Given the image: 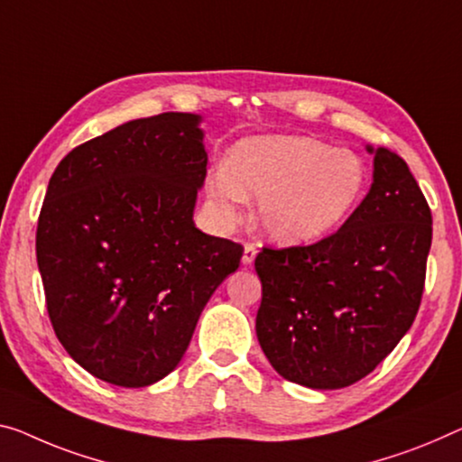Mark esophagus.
<instances>
[{"label":"esophagus","mask_w":462,"mask_h":462,"mask_svg":"<svg viewBox=\"0 0 462 462\" xmlns=\"http://www.w3.org/2000/svg\"><path fill=\"white\" fill-rule=\"evenodd\" d=\"M255 255H258V247H255L254 244H245L244 245V255H241V264L250 266L252 262L255 260Z\"/></svg>","instance_id":"34e87169"}]
</instances>
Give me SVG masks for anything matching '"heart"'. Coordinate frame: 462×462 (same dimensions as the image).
Masks as SVG:
<instances>
[{
  "mask_svg": "<svg viewBox=\"0 0 462 462\" xmlns=\"http://www.w3.org/2000/svg\"><path fill=\"white\" fill-rule=\"evenodd\" d=\"M367 167L357 154L297 134L239 140L207 180L210 207L236 223L247 200L276 244H314L340 229L364 200Z\"/></svg>",
  "mask_w": 462,
  "mask_h": 462,
  "instance_id": "obj_1",
  "label": "heart"
}]
</instances>
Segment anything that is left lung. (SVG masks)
I'll list each match as a JSON object with an SVG mask.
<instances>
[{
	"label": "left lung",
	"mask_w": 462,
	"mask_h": 462,
	"mask_svg": "<svg viewBox=\"0 0 462 462\" xmlns=\"http://www.w3.org/2000/svg\"><path fill=\"white\" fill-rule=\"evenodd\" d=\"M374 154L372 188L335 236L255 255V335L282 378L314 390L351 386L399 345L420 310L431 212L407 162Z\"/></svg>",
	"instance_id": "obj_1"
}]
</instances>
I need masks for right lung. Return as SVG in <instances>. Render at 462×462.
<instances>
[{"instance_id":"add662e5","label":"right lung","mask_w":462,"mask_h":462,"mask_svg":"<svg viewBox=\"0 0 462 462\" xmlns=\"http://www.w3.org/2000/svg\"><path fill=\"white\" fill-rule=\"evenodd\" d=\"M202 116L132 119L84 142L49 180L37 229L47 311L95 378L151 386L186 353L244 247L194 223L207 180Z\"/></svg>"}]
</instances>
